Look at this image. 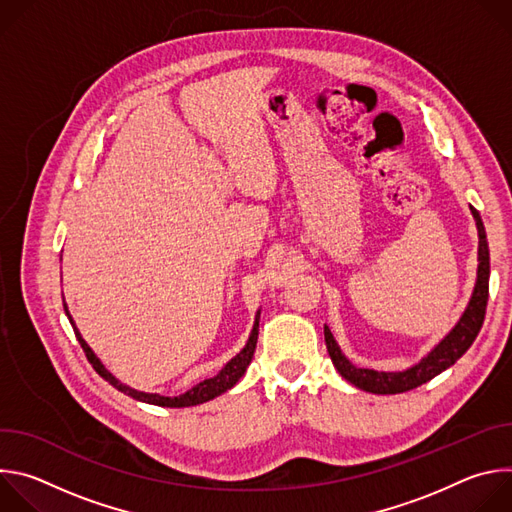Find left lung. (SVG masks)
<instances>
[{
	"label": "left lung",
	"instance_id": "8db88e82",
	"mask_svg": "<svg viewBox=\"0 0 512 512\" xmlns=\"http://www.w3.org/2000/svg\"><path fill=\"white\" fill-rule=\"evenodd\" d=\"M474 218H476V227H478V279H476V287L472 300L464 312V316L460 318V322L456 324V328L437 344L425 358H421L419 364L415 367L403 371V373H379V371H371V369H358L354 364L340 352L332 332L328 326H324V340H326V348L328 354L334 362L336 371L354 387L369 391V393H377V395H395V393H405L411 391L427 381H431L433 377L440 375L442 371L450 369L452 364L472 346V342L476 340L482 324H484V316H486V304H488V277H490V253H488V241H486V231L482 225V218L478 214V210L474 206H470Z\"/></svg>",
	"mask_w": 512,
	"mask_h": 512
}]
</instances>
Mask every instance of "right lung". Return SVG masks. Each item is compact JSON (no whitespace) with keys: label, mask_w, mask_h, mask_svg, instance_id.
Instances as JSON below:
<instances>
[{"label":"right lung","mask_w":512,"mask_h":512,"mask_svg":"<svg viewBox=\"0 0 512 512\" xmlns=\"http://www.w3.org/2000/svg\"><path fill=\"white\" fill-rule=\"evenodd\" d=\"M64 312H66V316H68V320H70V314H68V310H66V306H64ZM70 324H72V328H75V322L70 320ZM75 334H77V340H79V344H81V348H83V352L87 354V358H89V362L93 364V369L109 383V385H113L115 389H119L121 393H125V395H129V397H133V399H137V401H143V403H152V405H162V407H190V405H198V403H204V401H210V399H214V397H218L221 393H225V391H229L233 385H237V381L245 375V371H247V367H249V362H251V358H253V352H255V346H257V336H259V318L255 320V326H253V330H251V336H249V342H247V346L235 356V358H231V362H227L225 364V369L218 373L216 377H212V379H206V381H202V383H198L196 387H192L190 391H186L184 395H180V397H162V395H148V393H139V391H133V389H129V387H125V385H121L105 367L101 364V360L93 354V350L89 348V344L81 338V334H79V330L75 328Z\"/></svg>","instance_id":"add662e5"}]
</instances>
